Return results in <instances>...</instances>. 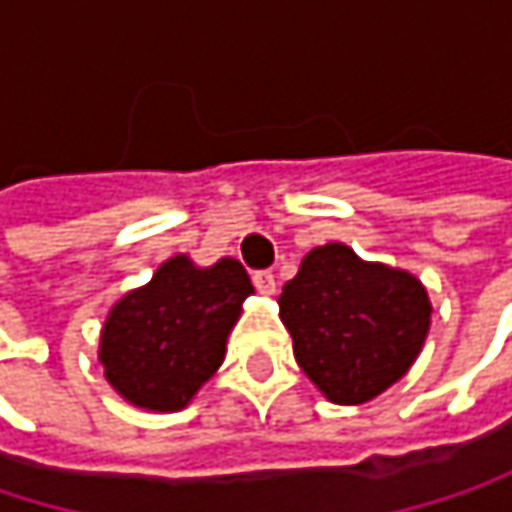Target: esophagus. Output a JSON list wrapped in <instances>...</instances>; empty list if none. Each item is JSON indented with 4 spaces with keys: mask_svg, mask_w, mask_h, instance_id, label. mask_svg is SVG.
I'll return each instance as SVG.
<instances>
[{
    "mask_svg": "<svg viewBox=\"0 0 512 512\" xmlns=\"http://www.w3.org/2000/svg\"><path fill=\"white\" fill-rule=\"evenodd\" d=\"M252 281H255V287L260 290V293H275V275L269 272V269H260V272H255L252 275Z\"/></svg>",
    "mask_w": 512,
    "mask_h": 512,
    "instance_id": "34e87169",
    "label": "esophagus"
}]
</instances>
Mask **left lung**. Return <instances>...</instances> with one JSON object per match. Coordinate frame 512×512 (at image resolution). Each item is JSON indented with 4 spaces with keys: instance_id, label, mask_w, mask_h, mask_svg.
<instances>
[{
    "instance_id": "8db88e82",
    "label": "left lung",
    "mask_w": 512,
    "mask_h": 512,
    "mask_svg": "<svg viewBox=\"0 0 512 512\" xmlns=\"http://www.w3.org/2000/svg\"><path fill=\"white\" fill-rule=\"evenodd\" d=\"M278 305L299 367L332 403H364L394 385L430 329L415 275L364 263L341 243L308 252Z\"/></svg>"
}]
</instances>
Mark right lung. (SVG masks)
Masks as SVG:
<instances>
[{
  "instance_id": "add662e5",
  "label": "right lung",
  "mask_w": 512,
  "mask_h": 512,
  "mask_svg": "<svg viewBox=\"0 0 512 512\" xmlns=\"http://www.w3.org/2000/svg\"><path fill=\"white\" fill-rule=\"evenodd\" d=\"M252 290L234 257L210 269L183 255L165 260L151 284L127 293L103 326L106 379L142 409H183L222 364L225 338Z\"/></svg>"
}]
</instances>
